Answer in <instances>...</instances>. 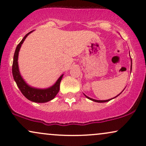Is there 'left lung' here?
Instances as JSON below:
<instances>
[{
  "instance_id": "1",
  "label": "left lung",
  "mask_w": 146,
  "mask_h": 146,
  "mask_svg": "<svg viewBox=\"0 0 146 146\" xmlns=\"http://www.w3.org/2000/svg\"><path fill=\"white\" fill-rule=\"evenodd\" d=\"M130 60H131V66H130V71H132V59H131V58H130ZM123 90H124V89H123ZM120 94H121V93H119V94L118 95H119ZM84 95H85V97H86V98L89 99V100H92V101H93V102H98V103H104V102H107L110 101V100H113V99H114V98H117V97L118 96V95H117V96H116V97H115V98H112V99H110V100H94V99H92V98H89V97L86 96V95H85V94H84Z\"/></svg>"
}]
</instances>
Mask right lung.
I'll return each instance as SVG.
<instances>
[{"mask_svg": "<svg viewBox=\"0 0 146 146\" xmlns=\"http://www.w3.org/2000/svg\"><path fill=\"white\" fill-rule=\"evenodd\" d=\"M33 31H30L27 34L25 35V36L23 38L21 42L16 46V51H15L14 60H13L12 64V74L14 79L16 82V84L21 93L27 99L33 102H36V103H45L48 101H51L53 100L60 90V84L61 82L62 78L63 77V74L58 79L56 82L53 85V86L48 87L47 88H34L29 86V84L26 83L24 79L23 78L21 75L19 71V67H18V54H19L20 48H21L23 42L26 39V38L29 34H30Z\"/></svg>", "mask_w": 146, "mask_h": 146, "instance_id": "1", "label": "right lung"}]
</instances>
